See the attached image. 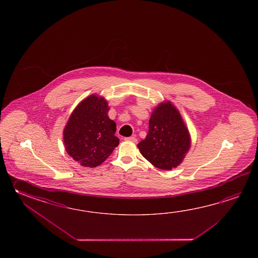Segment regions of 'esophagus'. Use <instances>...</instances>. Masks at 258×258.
Wrapping results in <instances>:
<instances>
[{"label": "esophagus", "mask_w": 258, "mask_h": 258, "mask_svg": "<svg viewBox=\"0 0 258 258\" xmlns=\"http://www.w3.org/2000/svg\"><path fill=\"white\" fill-rule=\"evenodd\" d=\"M124 140H126V141H130V142H134V143H137V139L135 137H126Z\"/></svg>", "instance_id": "34e87169"}]
</instances>
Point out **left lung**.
<instances>
[{
	"label": "left lung",
	"instance_id": "left-lung-1",
	"mask_svg": "<svg viewBox=\"0 0 258 258\" xmlns=\"http://www.w3.org/2000/svg\"><path fill=\"white\" fill-rule=\"evenodd\" d=\"M190 147L189 131L180 112L170 101L160 103L153 110L148 135L137 145L145 159L164 170L181 164Z\"/></svg>",
	"mask_w": 258,
	"mask_h": 258
}]
</instances>
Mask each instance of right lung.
Listing matches in <instances>:
<instances>
[{
    "label": "right lung",
    "instance_id": "right-lung-1",
    "mask_svg": "<svg viewBox=\"0 0 258 258\" xmlns=\"http://www.w3.org/2000/svg\"><path fill=\"white\" fill-rule=\"evenodd\" d=\"M107 100L91 95L73 110L63 130L67 153L80 165L95 168L104 162L119 145L116 123L108 116Z\"/></svg>",
    "mask_w": 258,
    "mask_h": 258
}]
</instances>
